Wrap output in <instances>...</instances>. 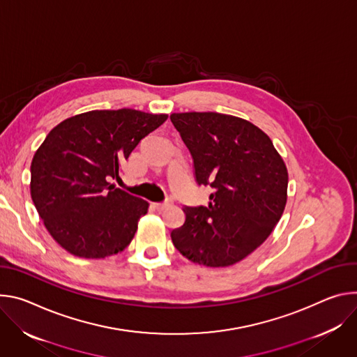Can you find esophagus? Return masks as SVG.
Here are the masks:
<instances>
[{
	"label": "esophagus",
	"instance_id": "esophagus-1",
	"mask_svg": "<svg viewBox=\"0 0 357 357\" xmlns=\"http://www.w3.org/2000/svg\"><path fill=\"white\" fill-rule=\"evenodd\" d=\"M172 204H173V200H172V199H167V200L163 202V203H157V204H155V208H157V210H165V208L170 207Z\"/></svg>",
	"mask_w": 357,
	"mask_h": 357
}]
</instances>
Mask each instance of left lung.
<instances>
[{"label":"left lung","mask_w":357,"mask_h":357,"mask_svg":"<svg viewBox=\"0 0 357 357\" xmlns=\"http://www.w3.org/2000/svg\"><path fill=\"white\" fill-rule=\"evenodd\" d=\"M170 119L190 150L195 181L213 188L207 207L184 208L173 244L200 265L238 262L268 238L285 210V163L271 139L244 119L215 112Z\"/></svg>","instance_id":"8db88e82"}]
</instances>
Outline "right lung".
Segmentation results:
<instances>
[{"mask_svg": "<svg viewBox=\"0 0 357 357\" xmlns=\"http://www.w3.org/2000/svg\"><path fill=\"white\" fill-rule=\"evenodd\" d=\"M167 114L92 110L66 119L31 163V197L52 238L81 258H105L133 240L149 203L110 185L142 139Z\"/></svg>", "mask_w": 357, "mask_h": 357, "instance_id": "obj_1", "label": "right lung"}]
</instances>
